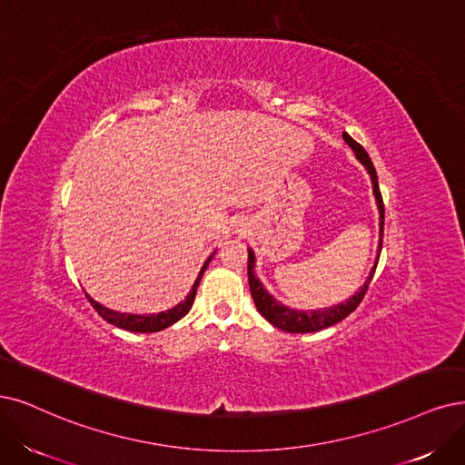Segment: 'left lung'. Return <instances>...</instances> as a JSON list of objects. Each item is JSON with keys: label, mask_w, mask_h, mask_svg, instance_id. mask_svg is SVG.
<instances>
[{"label": "left lung", "mask_w": 465, "mask_h": 465, "mask_svg": "<svg viewBox=\"0 0 465 465\" xmlns=\"http://www.w3.org/2000/svg\"><path fill=\"white\" fill-rule=\"evenodd\" d=\"M342 140H345L347 145L354 151L356 159L366 166L368 174L371 178V183H373V195H375V201H377V209H380V249H377V261H380V252H381V247H383L385 206H383V197H381V192H380V182H377V172H375V166L370 159V154L366 153V149L362 145L354 142L347 132H342ZM375 268H377V262L371 268L366 283L360 287L351 299H347L345 302H341V304H335V306L318 308V311H295V308L283 306L280 301L273 299L264 289L261 280L254 276V252L251 249H249L247 276H249V289H251L252 301L256 304V311H259L273 325V328L283 330L287 333H312V331H320V330L330 328V325H333V323H339L341 320H345L352 311H356V306L362 302V299L366 295L368 285H370L373 273H375Z\"/></svg>", "instance_id": "left-lung-1"}]
</instances>
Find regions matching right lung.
Masks as SVG:
<instances>
[{
    "label": "right lung",
    "instance_id": "right-lung-1",
    "mask_svg": "<svg viewBox=\"0 0 465 465\" xmlns=\"http://www.w3.org/2000/svg\"><path fill=\"white\" fill-rule=\"evenodd\" d=\"M211 259H213V256H209V259H206V262L203 264V268H201V272H199V276H197V280H195L192 291H189V295L185 297V301H182V302H180L178 306H174V308H170V311H164V312H159V314H145V316H142V314H123V312L111 311V308L101 306V304L95 302L90 295H85V297H88V301L92 302V306L95 308L97 314H99L103 320H107L109 323L116 325V328H123V330L134 331V333H154V331H161V330H166L168 325H172V323H176L178 320H182L189 311H192L193 301H195V293H197V287H199V282H201V278H203V273H204L206 266H209Z\"/></svg>",
    "mask_w": 465,
    "mask_h": 465
}]
</instances>
